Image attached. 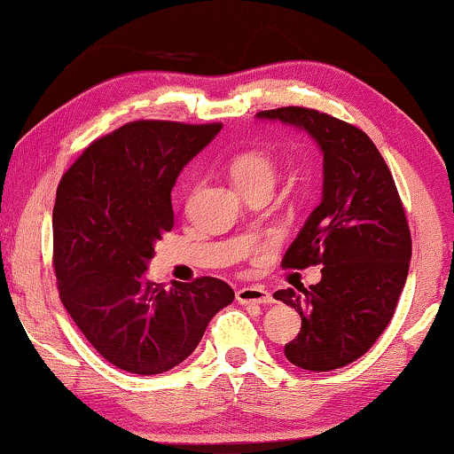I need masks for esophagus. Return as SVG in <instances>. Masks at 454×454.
<instances>
[{
  "instance_id": "34e87169",
  "label": "esophagus",
  "mask_w": 454,
  "mask_h": 454,
  "mask_svg": "<svg viewBox=\"0 0 454 454\" xmlns=\"http://www.w3.org/2000/svg\"><path fill=\"white\" fill-rule=\"evenodd\" d=\"M236 301L240 304H272L274 298L262 286H244L236 292Z\"/></svg>"
}]
</instances>
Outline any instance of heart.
Returning <instances> with one entry per match:
<instances>
[{
    "instance_id": "heart-1",
    "label": "heart",
    "mask_w": 454,
    "mask_h": 454,
    "mask_svg": "<svg viewBox=\"0 0 454 454\" xmlns=\"http://www.w3.org/2000/svg\"><path fill=\"white\" fill-rule=\"evenodd\" d=\"M230 176L238 188L248 192L252 188H274L278 168L274 158L264 150H246L230 160Z\"/></svg>"
}]
</instances>
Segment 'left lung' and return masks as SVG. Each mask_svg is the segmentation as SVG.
Segmentation results:
<instances>
[{
    "label": "left lung",
    "mask_w": 454,
    "mask_h": 454,
    "mask_svg": "<svg viewBox=\"0 0 454 454\" xmlns=\"http://www.w3.org/2000/svg\"><path fill=\"white\" fill-rule=\"evenodd\" d=\"M260 120L306 129L325 156L322 200L284 254L282 266H322L300 292H274L302 318L284 347L292 364L326 372L355 363L393 318L411 264V230L393 174L356 126L310 107H276Z\"/></svg>",
    "instance_id": "obj_1"
}]
</instances>
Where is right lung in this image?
<instances>
[{
  "label": "right lung",
  "mask_w": 454,
  "mask_h": 454,
  "mask_svg": "<svg viewBox=\"0 0 454 454\" xmlns=\"http://www.w3.org/2000/svg\"><path fill=\"white\" fill-rule=\"evenodd\" d=\"M222 124L140 120L91 142L61 176L53 206V270L61 304L107 363L160 374L196 350L234 301L202 276L164 288L145 278L153 244L174 226L176 178Z\"/></svg>",
  "instance_id": "add662e5"
}]
</instances>
